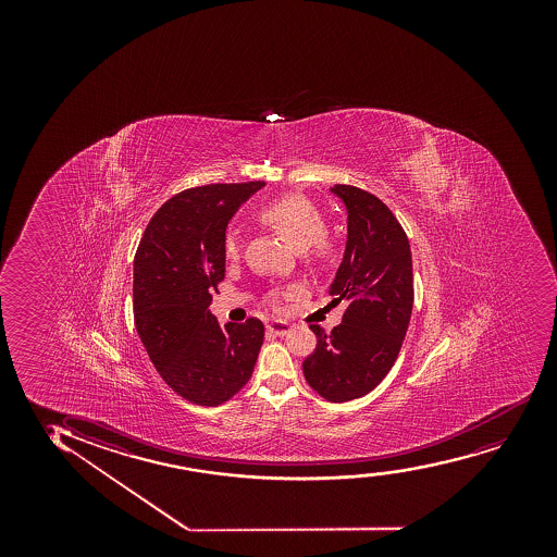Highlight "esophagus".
I'll list each match as a JSON object with an SVG mask.
<instances>
[{
    "label": "esophagus",
    "mask_w": 557,
    "mask_h": 557,
    "mask_svg": "<svg viewBox=\"0 0 557 557\" xmlns=\"http://www.w3.org/2000/svg\"><path fill=\"white\" fill-rule=\"evenodd\" d=\"M268 331L275 336H284L289 333V323L286 321H269Z\"/></svg>",
    "instance_id": "34e87169"
}]
</instances>
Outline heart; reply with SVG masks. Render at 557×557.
Returning <instances> with one entry per match:
<instances>
[{
    "mask_svg": "<svg viewBox=\"0 0 557 557\" xmlns=\"http://www.w3.org/2000/svg\"><path fill=\"white\" fill-rule=\"evenodd\" d=\"M260 218L297 250L312 247L313 258H325L331 252V244L323 237L326 232L325 219L301 195H286L269 202L260 211ZM224 256L231 262L242 256V237L237 232H228L224 237Z\"/></svg>",
    "mask_w": 557,
    "mask_h": 557,
    "instance_id": "obj_1",
    "label": "heart"
}]
</instances>
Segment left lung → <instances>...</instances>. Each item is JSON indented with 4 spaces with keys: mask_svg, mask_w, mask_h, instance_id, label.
<instances>
[{
    "mask_svg": "<svg viewBox=\"0 0 557 557\" xmlns=\"http://www.w3.org/2000/svg\"><path fill=\"white\" fill-rule=\"evenodd\" d=\"M347 210V242L329 294L347 302L302 362L307 383L326 401L344 404L373 391L391 371L409 329L414 286L409 237L391 208L355 186L331 187Z\"/></svg>",
    "mask_w": 557,
    "mask_h": 557,
    "instance_id": "1",
    "label": "left lung"
}]
</instances>
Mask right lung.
Here are the masks:
<instances>
[{"instance_id": "right-lung-1", "label": "right lung", "mask_w": 557, "mask_h": 557, "mask_svg": "<svg viewBox=\"0 0 557 557\" xmlns=\"http://www.w3.org/2000/svg\"><path fill=\"white\" fill-rule=\"evenodd\" d=\"M265 186L211 184L166 200L134 260V318L153 368L178 396L218 407L244 388L263 344L262 321L219 325L208 310L224 278V237L237 208Z\"/></svg>"}]
</instances>
